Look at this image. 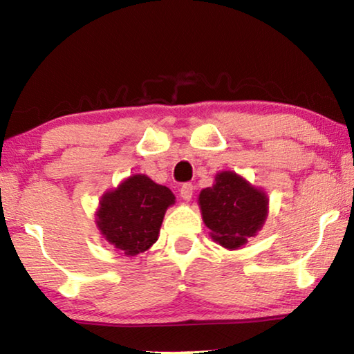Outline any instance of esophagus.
<instances>
[{
    "label": "esophagus",
    "mask_w": 354,
    "mask_h": 354,
    "mask_svg": "<svg viewBox=\"0 0 354 354\" xmlns=\"http://www.w3.org/2000/svg\"><path fill=\"white\" fill-rule=\"evenodd\" d=\"M179 195L183 196V200L190 201L192 196H194V185H192L190 183L183 184L181 189H179Z\"/></svg>",
    "instance_id": "1"
}]
</instances>
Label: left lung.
Segmentation results:
<instances>
[{
	"label": "left lung",
	"instance_id": "obj_1",
	"mask_svg": "<svg viewBox=\"0 0 354 354\" xmlns=\"http://www.w3.org/2000/svg\"><path fill=\"white\" fill-rule=\"evenodd\" d=\"M267 205L263 192L232 171L218 173L212 187L200 194L203 220L225 248H239L256 236L267 217Z\"/></svg>",
	"mask_w": 354,
	"mask_h": 354
}]
</instances>
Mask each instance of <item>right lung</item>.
<instances>
[{
    "label": "right lung",
    "mask_w": 354,
    "mask_h": 354,
    "mask_svg": "<svg viewBox=\"0 0 354 354\" xmlns=\"http://www.w3.org/2000/svg\"><path fill=\"white\" fill-rule=\"evenodd\" d=\"M175 195L145 175H134L101 198L98 227L106 241L124 254L143 253L158 241L167 207Z\"/></svg>",
    "instance_id": "add662e5"
}]
</instances>
